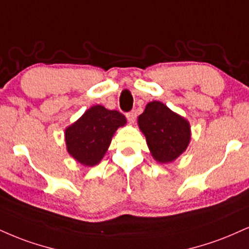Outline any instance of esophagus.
<instances>
[{
	"label": "esophagus",
	"instance_id": "obj_1",
	"mask_svg": "<svg viewBox=\"0 0 249 249\" xmlns=\"http://www.w3.org/2000/svg\"><path fill=\"white\" fill-rule=\"evenodd\" d=\"M126 118H127V121H128V123H130V124H134V122H136V118H137L136 111L128 112L126 115Z\"/></svg>",
	"mask_w": 249,
	"mask_h": 249
}]
</instances>
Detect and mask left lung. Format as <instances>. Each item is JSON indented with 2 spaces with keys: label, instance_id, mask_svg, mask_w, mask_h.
I'll list each match as a JSON object with an SVG mask.
<instances>
[{
  "label": "left lung",
  "instance_id": "obj_1",
  "mask_svg": "<svg viewBox=\"0 0 249 249\" xmlns=\"http://www.w3.org/2000/svg\"><path fill=\"white\" fill-rule=\"evenodd\" d=\"M138 126L159 163L175 161L190 143V123L160 101L147 103L145 111L138 117Z\"/></svg>",
  "mask_w": 249,
  "mask_h": 249
}]
</instances>
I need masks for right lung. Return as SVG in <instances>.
<instances>
[{"mask_svg": "<svg viewBox=\"0 0 249 249\" xmlns=\"http://www.w3.org/2000/svg\"><path fill=\"white\" fill-rule=\"evenodd\" d=\"M126 118L116 110L92 106L82 116L66 127L67 152L74 160L86 167H94L106 155L117 128L126 125Z\"/></svg>", "mask_w": 249, "mask_h": 249, "instance_id": "1", "label": "right lung"}]
</instances>
